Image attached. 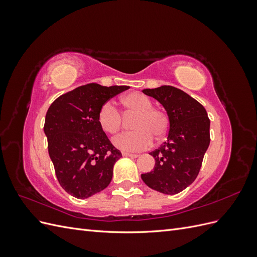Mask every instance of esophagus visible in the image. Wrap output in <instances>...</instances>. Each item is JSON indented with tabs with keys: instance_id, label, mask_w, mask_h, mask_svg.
Segmentation results:
<instances>
[{
	"instance_id": "esophagus-1",
	"label": "esophagus",
	"mask_w": 257,
	"mask_h": 257,
	"mask_svg": "<svg viewBox=\"0 0 257 257\" xmlns=\"http://www.w3.org/2000/svg\"><path fill=\"white\" fill-rule=\"evenodd\" d=\"M123 157H127V158H137L138 154H133V153H128V152H122Z\"/></svg>"
}]
</instances>
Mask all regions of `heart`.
I'll list each match as a JSON object with an SVG mask.
<instances>
[{
    "mask_svg": "<svg viewBox=\"0 0 257 257\" xmlns=\"http://www.w3.org/2000/svg\"><path fill=\"white\" fill-rule=\"evenodd\" d=\"M126 113H136L132 127L113 138V145L124 151H142L152 145L153 137L161 141L167 134L169 120L167 114L153 107L152 100L139 92H132L121 98ZM99 127L105 133L115 134L122 127V115L114 105L105 102L97 112Z\"/></svg>",
    "mask_w": 257,
    "mask_h": 257,
    "instance_id": "b5f03b06",
    "label": "heart"
}]
</instances>
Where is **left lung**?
Listing matches in <instances>:
<instances>
[{
	"label": "left lung",
	"instance_id": "left-lung-1",
	"mask_svg": "<svg viewBox=\"0 0 257 257\" xmlns=\"http://www.w3.org/2000/svg\"><path fill=\"white\" fill-rule=\"evenodd\" d=\"M164 106L169 119L167 142L150 152L152 172L143 174L149 188L174 195L194 182L210 144V120L204 106L182 90L162 85L143 90Z\"/></svg>",
	"mask_w": 257,
	"mask_h": 257
}]
</instances>
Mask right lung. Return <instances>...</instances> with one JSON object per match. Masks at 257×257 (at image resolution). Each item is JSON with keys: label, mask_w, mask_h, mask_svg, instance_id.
I'll list each match as a JSON object with an SVG mask.
<instances>
[{"label": "right lung", "mask_w": 257, "mask_h": 257, "mask_svg": "<svg viewBox=\"0 0 257 257\" xmlns=\"http://www.w3.org/2000/svg\"><path fill=\"white\" fill-rule=\"evenodd\" d=\"M127 85L88 83L59 96L46 113L44 131L60 185L83 199L107 188L122 154L99 127L97 112Z\"/></svg>", "instance_id": "obj_1"}]
</instances>
